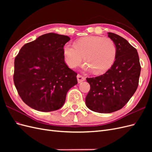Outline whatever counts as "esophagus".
I'll return each mask as SVG.
<instances>
[{
  "label": "esophagus",
  "instance_id": "1",
  "mask_svg": "<svg viewBox=\"0 0 152 152\" xmlns=\"http://www.w3.org/2000/svg\"><path fill=\"white\" fill-rule=\"evenodd\" d=\"M77 80H78V82H79V83H81V82H82L86 80V78L82 76L79 74L77 75Z\"/></svg>",
  "mask_w": 152,
  "mask_h": 152
}]
</instances>
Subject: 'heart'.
Masks as SVG:
<instances>
[{
    "label": "heart",
    "instance_id": "b5f03b06",
    "mask_svg": "<svg viewBox=\"0 0 152 152\" xmlns=\"http://www.w3.org/2000/svg\"><path fill=\"white\" fill-rule=\"evenodd\" d=\"M63 50L69 67L77 66L84 56L86 62L82 68L86 71L94 70L96 74L108 70L115 61L117 53L116 44L113 40L99 36L82 37L75 44L66 43Z\"/></svg>",
    "mask_w": 152,
    "mask_h": 152
}]
</instances>
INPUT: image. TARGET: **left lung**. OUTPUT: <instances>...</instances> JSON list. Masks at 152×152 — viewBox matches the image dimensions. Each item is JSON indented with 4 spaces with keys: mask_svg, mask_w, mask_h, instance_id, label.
Wrapping results in <instances>:
<instances>
[{
    "mask_svg": "<svg viewBox=\"0 0 152 152\" xmlns=\"http://www.w3.org/2000/svg\"><path fill=\"white\" fill-rule=\"evenodd\" d=\"M108 37L115 43V61L103 75L87 78L91 89L86 104L92 111L112 113L123 108L136 92L141 72L137 50L122 37L108 32Z\"/></svg>",
    "mask_w": 152,
    "mask_h": 152,
    "instance_id": "8db88e82",
    "label": "left lung"
}]
</instances>
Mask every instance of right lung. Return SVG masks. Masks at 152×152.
I'll return each instance as SVG.
<instances>
[{
    "mask_svg": "<svg viewBox=\"0 0 152 152\" xmlns=\"http://www.w3.org/2000/svg\"><path fill=\"white\" fill-rule=\"evenodd\" d=\"M66 35L49 33L25 44L15 59L13 79L23 102L40 112L61 108L67 92L77 84V73L65 62Z\"/></svg>",
    "mask_w": 152,
    "mask_h": 152,
    "instance_id": "1",
    "label": "right lung"
}]
</instances>
